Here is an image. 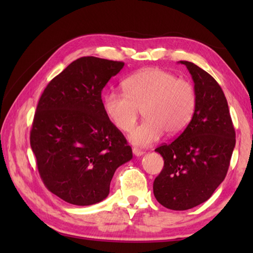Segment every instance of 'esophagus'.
Here are the masks:
<instances>
[{
	"instance_id": "34e87169",
	"label": "esophagus",
	"mask_w": 253,
	"mask_h": 253,
	"mask_svg": "<svg viewBox=\"0 0 253 253\" xmlns=\"http://www.w3.org/2000/svg\"><path fill=\"white\" fill-rule=\"evenodd\" d=\"M132 153H134V155L135 156H142V155H144V151H142V149H139V148H137V147H134L132 148Z\"/></svg>"
}]
</instances>
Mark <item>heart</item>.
I'll list each match as a JSON object with an SVG mask.
<instances>
[{
  "mask_svg": "<svg viewBox=\"0 0 253 253\" xmlns=\"http://www.w3.org/2000/svg\"><path fill=\"white\" fill-rule=\"evenodd\" d=\"M125 92L110 91L104 97V109L119 130L135 127L140 111L145 121L131 132V143L149 146L164 134H181L196 108V90L186 79L160 68H145L124 81Z\"/></svg>",
  "mask_w": 253,
  "mask_h": 253,
  "instance_id": "1",
  "label": "heart"
}]
</instances>
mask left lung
I'll return each mask as SVG.
<instances>
[{
	"label": "left lung",
	"mask_w": 253,
	"mask_h": 253,
	"mask_svg": "<svg viewBox=\"0 0 253 253\" xmlns=\"http://www.w3.org/2000/svg\"><path fill=\"white\" fill-rule=\"evenodd\" d=\"M196 108L192 121L176 139L158 146L164 168L153 184L158 203L175 211L208 201L223 182L235 146V130L228 101L211 75L190 61Z\"/></svg>",
	"instance_id": "1"
}]
</instances>
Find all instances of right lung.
Instances as JSON below:
<instances>
[{"instance_id": "right-lung-1", "label": "right lung", "mask_w": 253, "mask_h": 253, "mask_svg": "<svg viewBox=\"0 0 253 253\" xmlns=\"http://www.w3.org/2000/svg\"><path fill=\"white\" fill-rule=\"evenodd\" d=\"M125 63L83 57L50 81L38 102L30 144L51 193L75 205L101 202L131 147L107 116L101 90Z\"/></svg>"}]
</instances>
